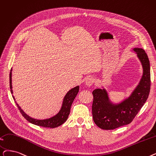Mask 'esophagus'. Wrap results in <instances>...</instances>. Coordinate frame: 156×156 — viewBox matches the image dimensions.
<instances>
[{"label":"esophagus","mask_w":156,"mask_h":156,"mask_svg":"<svg viewBox=\"0 0 156 156\" xmlns=\"http://www.w3.org/2000/svg\"><path fill=\"white\" fill-rule=\"evenodd\" d=\"M94 82H95V79H94V78H93L92 76L88 77L86 79V80H85V84L87 86H91V85H92Z\"/></svg>","instance_id":"esophagus-1"}]
</instances>
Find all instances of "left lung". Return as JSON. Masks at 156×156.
<instances>
[{"mask_svg": "<svg viewBox=\"0 0 156 156\" xmlns=\"http://www.w3.org/2000/svg\"><path fill=\"white\" fill-rule=\"evenodd\" d=\"M144 69L139 85L130 97L121 103L112 104L105 89H97L92 92L93 120L99 127L112 130L130 124L145 103L151 90L150 62L145 50L134 48Z\"/></svg>", "mask_w": 156, "mask_h": 156, "instance_id": "8db88e82", "label": "left lung"}]
</instances>
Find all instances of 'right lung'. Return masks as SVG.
I'll return each mask as SVG.
<instances>
[{
    "mask_svg": "<svg viewBox=\"0 0 156 156\" xmlns=\"http://www.w3.org/2000/svg\"><path fill=\"white\" fill-rule=\"evenodd\" d=\"M11 71L12 69H11V72L9 74V83H10V89L11 92L12 94V84H11ZM79 92V86H77L76 87L73 88V89H71L66 94L64 98L63 103L61 109H60V112L57 114L55 116H54L51 118H50L48 119H44V120H37L32 119L28 116L27 115L25 114L24 112L21 109V108L17 104V103L15 101L16 105L19 109L20 113H22L23 117L27 120L29 122L35 124L39 126H42L44 127H50V128H55L57 127L60 125H62L63 123H64L66 121V120L68 118L69 115L70 113V109L71 106L72 105V103L74 98H76V95L78 94ZM13 99L15 101V99L14 96H12Z\"/></svg>",
    "mask_w": 156,
    "mask_h": 156,
    "instance_id": "1",
    "label": "right lung"
}]
</instances>
